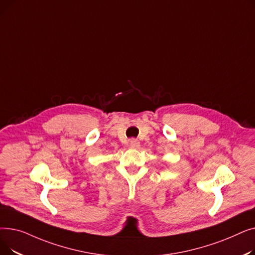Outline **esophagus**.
<instances>
[{
  "mask_svg": "<svg viewBox=\"0 0 255 255\" xmlns=\"http://www.w3.org/2000/svg\"><path fill=\"white\" fill-rule=\"evenodd\" d=\"M130 145H131V148H138L139 141L135 138H132V139H130Z\"/></svg>",
  "mask_w": 255,
  "mask_h": 255,
  "instance_id": "esophagus-1",
  "label": "esophagus"
}]
</instances>
